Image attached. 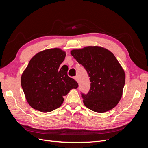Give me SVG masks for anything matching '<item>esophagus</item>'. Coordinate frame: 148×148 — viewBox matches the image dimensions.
Here are the masks:
<instances>
[{
	"instance_id": "obj_1",
	"label": "esophagus",
	"mask_w": 148,
	"mask_h": 148,
	"mask_svg": "<svg viewBox=\"0 0 148 148\" xmlns=\"http://www.w3.org/2000/svg\"><path fill=\"white\" fill-rule=\"evenodd\" d=\"M74 79H75V81H77V82L78 83V77H77V76H76V77H74Z\"/></svg>"
}]
</instances>
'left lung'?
<instances>
[{"label":"left lung","instance_id":"left-lung-1","mask_svg":"<svg viewBox=\"0 0 148 148\" xmlns=\"http://www.w3.org/2000/svg\"><path fill=\"white\" fill-rule=\"evenodd\" d=\"M70 53L90 77L89 91L86 95L82 94L84 106L98 113L114 108L123 95L125 74L113 53L104 47L91 46L73 49Z\"/></svg>","mask_w":148,"mask_h":148}]
</instances>
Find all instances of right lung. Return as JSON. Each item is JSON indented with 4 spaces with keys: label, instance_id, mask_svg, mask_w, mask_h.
I'll return each instance as SVG.
<instances>
[{
    "label": "right lung",
    "instance_id": "add662e5",
    "mask_svg": "<svg viewBox=\"0 0 148 148\" xmlns=\"http://www.w3.org/2000/svg\"><path fill=\"white\" fill-rule=\"evenodd\" d=\"M66 52L60 48L48 49L34 55L21 77V85L29 106L49 112L63 104L64 96L78 83L67 75L68 69H60Z\"/></svg>",
    "mask_w": 148,
    "mask_h": 148
}]
</instances>
